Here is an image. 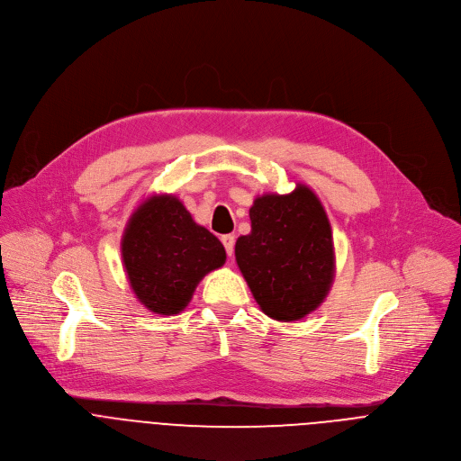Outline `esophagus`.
<instances>
[{
	"label": "esophagus",
	"instance_id": "1",
	"mask_svg": "<svg viewBox=\"0 0 461 461\" xmlns=\"http://www.w3.org/2000/svg\"><path fill=\"white\" fill-rule=\"evenodd\" d=\"M221 240H222V244H224V248H226L228 257H231V255H233V248H235V237H233V235H222Z\"/></svg>",
	"mask_w": 461,
	"mask_h": 461
}]
</instances>
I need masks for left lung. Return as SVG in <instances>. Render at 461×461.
Here are the masks:
<instances>
[{
  "mask_svg": "<svg viewBox=\"0 0 461 461\" xmlns=\"http://www.w3.org/2000/svg\"><path fill=\"white\" fill-rule=\"evenodd\" d=\"M251 233L235 258L262 312L296 321L327 298L336 273L329 217L318 195L298 183L291 194H264L249 208Z\"/></svg>",
  "mask_w": 461,
  "mask_h": 461,
  "instance_id": "obj_1",
  "label": "left lung"
}]
</instances>
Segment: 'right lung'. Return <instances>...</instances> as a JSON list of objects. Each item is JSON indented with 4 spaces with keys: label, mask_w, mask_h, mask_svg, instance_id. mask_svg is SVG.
<instances>
[{
    "label": "right lung",
    "mask_w": 461,
    "mask_h": 461,
    "mask_svg": "<svg viewBox=\"0 0 461 461\" xmlns=\"http://www.w3.org/2000/svg\"><path fill=\"white\" fill-rule=\"evenodd\" d=\"M122 260L136 298L150 312H181L197 284L226 262L221 240L174 195H152L131 215Z\"/></svg>",
    "instance_id": "1"
}]
</instances>
